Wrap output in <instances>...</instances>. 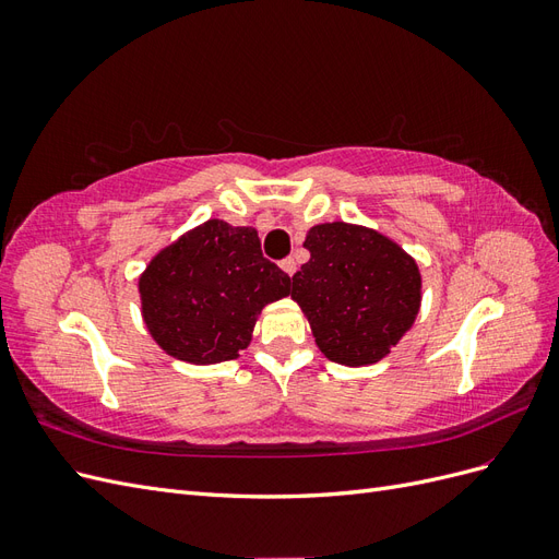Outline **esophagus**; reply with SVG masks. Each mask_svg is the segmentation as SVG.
I'll list each match as a JSON object with an SVG mask.
<instances>
[{
    "instance_id": "34e87169",
    "label": "esophagus",
    "mask_w": 559,
    "mask_h": 559,
    "mask_svg": "<svg viewBox=\"0 0 559 559\" xmlns=\"http://www.w3.org/2000/svg\"><path fill=\"white\" fill-rule=\"evenodd\" d=\"M280 265H282V270H284V273L289 275V277H292V275L296 273V270H298V263H296L292 257H289V259H284Z\"/></svg>"
}]
</instances>
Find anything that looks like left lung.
<instances>
[{"mask_svg":"<svg viewBox=\"0 0 559 559\" xmlns=\"http://www.w3.org/2000/svg\"><path fill=\"white\" fill-rule=\"evenodd\" d=\"M302 247L310 261L294 275L292 298L317 347L343 366L384 359L419 312L415 259L382 233L345 222L312 226Z\"/></svg>","mask_w":559,"mask_h":559,"instance_id":"left-lung-1","label":"left lung"}]
</instances>
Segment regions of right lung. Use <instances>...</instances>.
I'll use <instances>...</instances> for the list:
<instances>
[{"label": "right lung", "instance_id": "1", "mask_svg": "<svg viewBox=\"0 0 559 559\" xmlns=\"http://www.w3.org/2000/svg\"><path fill=\"white\" fill-rule=\"evenodd\" d=\"M292 277L263 259L257 228L222 218L160 249L140 277L151 337L189 364L240 357L267 302L289 296Z\"/></svg>", "mask_w": 559, "mask_h": 559}]
</instances>
